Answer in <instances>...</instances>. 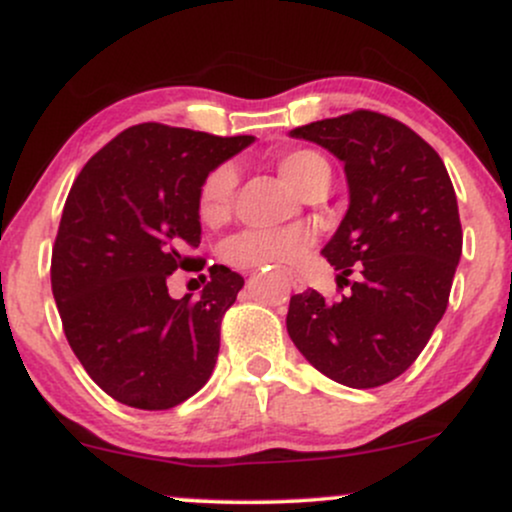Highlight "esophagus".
<instances>
[{"mask_svg":"<svg viewBox=\"0 0 512 512\" xmlns=\"http://www.w3.org/2000/svg\"><path fill=\"white\" fill-rule=\"evenodd\" d=\"M289 281H291V286H293V289H296V291L303 289V281L296 279V276H289Z\"/></svg>","mask_w":512,"mask_h":512,"instance_id":"esophagus-1","label":"esophagus"}]
</instances>
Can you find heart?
<instances>
[{
  "label": "heart",
  "mask_w": 512,
  "mask_h": 512,
  "mask_svg": "<svg viewBox=\"0 0 512 512\" xmlns=\"http://www.w3.org/2000/svg\"><path fill=\"white\" fill-rule=\"evenodd\" d=\"M281 178L296 192L308 190L317 180H330V166L320 154L310 149H293L276 158ZM236 192V170L231 166L214 168L202 180L197 195V214L202 223L216 226L231 214ZM313 238L301 228L286 231H245L226 245L228 262L243 269H281L298 262L310 248Z\"/></svg>",
  "instance_id": "b5f03b06"
}]
</instances>
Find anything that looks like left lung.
<instances>
[{
    "instance_id": "obj_1",
    "label": "left lung",
    "mask_w": 512,
    "mask_h": 512,
    "mask_svg": "<svg viewBox=\"0 0 512 512\" xmlns=\"http://www.w3.org/2000/svg\"><path fill=\"white\" fill-rule=\"evenodd\" d=\"M291 137L320 144L344 163L349 209L322 255L339 301L308 289L291 296L286 330L313 366L356 390L402 375L448 308L462 255L457 197L445 163L414 129L373 110L317 120Z\"/></svg>"
}]
</instances>
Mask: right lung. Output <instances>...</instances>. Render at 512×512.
Wrapping results in <instances>:
<instances>
[{"instance_id":"obj_1","label":"right lung","mask_w":512,"mask_h":512,"mask_svg":"<svg viewBox=\"0 0 512 512\" xmlns=\"http://www.w3.org/2000/svg\"><path fill=\"white\" fill-rule=\"evenodd\" d=\"M252 144L144 122L88 158L64 202L52 248V296L64 334L93 383L134 409H170L216 366L221 320L243 276L209 267L199 293L170 298L168 276L199 272L202 180Z\"/></svg>"}]
</instances>
